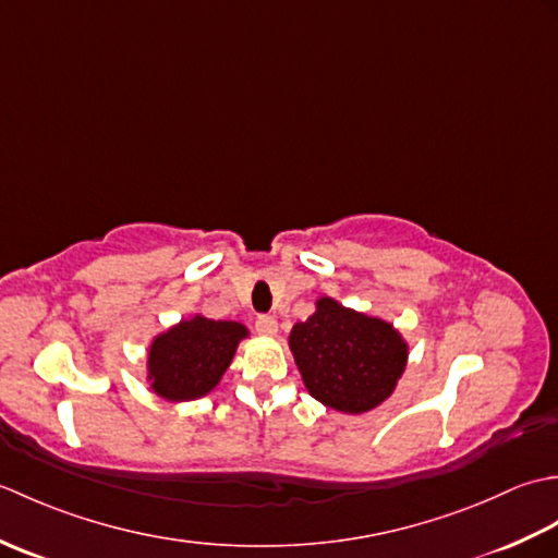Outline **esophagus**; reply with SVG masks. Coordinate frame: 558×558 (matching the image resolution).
Instances as JSON below:
<instances>
[{
  "label": "esophagus",
  "mask_w": 558,
  "mask_h": 558,
  "mask_svg": "<svg viewBox=\"0 0 558 558\" xmlns=\"http://www.w3.org/2000/svg\"><path fill=\"white\" fill-rule=\"evenodd\" d=\"M254 326H256L260 336H276L278 333V318L270 316V314H258Z\"/></svg>",
  "instance_id": "esophagus-1"
}]
</instances>
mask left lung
Returning a JSON list of instances; mask_svg holds the SVG:
<instances>
[{
	"label": "left lung",
	"mask_w": 558,
	"mask_h": 558,
	"mask_svg": "<svg viewBox=\"0 0 558 558\" xmlns=\"http://www.w3.org/2000/svg\"><path fill=\"white\" fill-rule=\"evenodd\" d=\"M290 350L310 393L348 414L381 405L408 362V348L393 326L328 298L292 328Z\"/></svg>",
	"instance_id": "left-lung-1"
}]
</instances>
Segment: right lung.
Instances as JSON below:
<instances>
[{
    "mask_svg": "<svg viewBox=\"0 0 558 558\" xmlns=\"http://www.w3.org/2000/svg\"><path fill=\"white\" fill-rule=\"evenodd\" d=\"M246 328L194 316L153 340L148 369L153 390L165 400H194L216 388Z\"/></svg>",
    "mask_w": 558,
    "mask_h": 558,
    "instance_id": "obj_1",
    "label": "right lung"
}]
</instances>
